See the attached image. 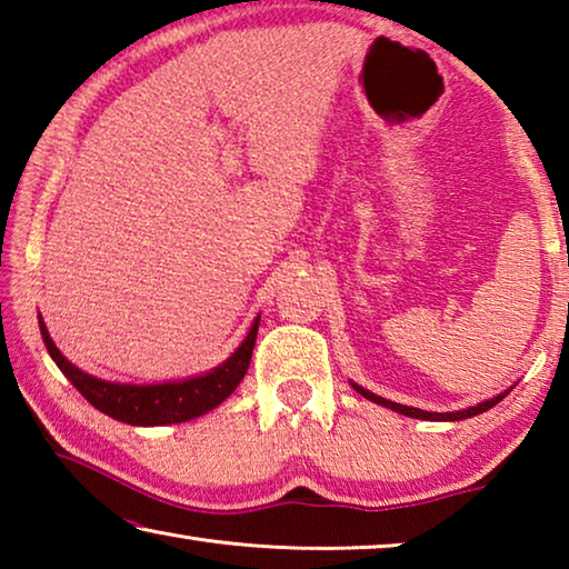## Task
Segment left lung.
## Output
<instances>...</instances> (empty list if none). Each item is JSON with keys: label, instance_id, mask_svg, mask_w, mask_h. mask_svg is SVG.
<instances>
[{"label": "left lung", "instance_id": "1", "mask_svg": "<svg viewBox=\"0 0 569 569\" xmlns=\"http://www.w3.org/2000/svg\"><path fill=\"white\" fill-rule=\"evenodd\" d=\"M351 387L361 393L363 399H369V401H373V403H379V407H387V409H391V411H397V413H403V417H411V419H427V421H461V419H469V417H477V413H481V411H487V409H492V407H497L499 401H502L509 391H512V387H509L507 391H502V393H497V397H492V399H487V401H481V403H475V407H467V409H459V411H423V409H417V407H403V403H397V401H389V399H383V397H377V393L373 391H369V389H363V387H359V383H353L351 381Z\"/></svg>", "mask_w": 569, "mask_h": 569}]
</instances>
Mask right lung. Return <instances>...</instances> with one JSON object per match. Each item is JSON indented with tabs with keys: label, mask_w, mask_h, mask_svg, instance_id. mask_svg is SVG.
<instances>
[{
	"label": "right lung",
	"mask_w": 569,
	"mask_h": 569,
	"mask_svg": "<svg viewBox=\"0 0 569 569\" xmlns=\"http://www.w3.org/2000/svg\"><path fill=\"white\" fill-rule=\"evenodd\" d=\"M258 321H261V316H256L246 339L216 369L198 373V377L162 383H120L92 377V373L77 369L70 359H64L62 351L54 346L50 331H47L42 316L40 331L52 361L60 366V371L70 379L72 387L94 409L118 421L132 423V427H166V423H182L203 417L238 389L250 366V356H253Z\"/></svg>",
	"instance_id": "1"
}]
</instances>
